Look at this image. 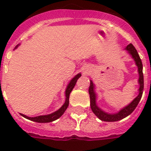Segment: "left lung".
Returning a JSON list of instances; mask_svg holds the SVG:
<instances>
[{
  "label": "left lung",
  "instance_id": "1",
  "mask_svg": "<svg viewBox=\"0 0 151 151\" xmlns=\"http://www.w3.org/2000/svg\"><path fill=\"white\" fill-rule=\"evenodd\" d=\"M127 51L129 53L132 55L133 58L135 62H136V66H138V71L139 74V93L138 96L136 97V99L132 102L130 104L124 107L122 110H121L118 113L114 114H109L107 113L103 112V110H101L98 106H96V93L94 92V85L92 83V81H90V86L88 88V93L90 95V106H91V109H92V112L94 113L96 115L97 117H99V119L104 122H117L119 120H122L129 114H131L133 112V110L136 109V107L139 103L141 99L142 95H143V86H144V82H143V63L141 61L140 57L139 55L138 52L136 51L132 44H129V45L126 47Z\"/></svg>",
  "mask_w": 151,
  "mask_h": 151
}]
</instances>
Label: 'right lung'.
<instances>
[{
  "label": "right lung",
  "instance_id": "right-lung-1",
  "mask_svg": "<svg viewBox=\"0 0 151 151\" xmlns=\"http://www.w3.org/2000/svg\"><path fill=\"white\" fill-rule=\"evenodd\" d=\"M81 73H78V75H76L74 78L70 81V82L69 83L68 86L66 88V101H65V103L63 106H62V107L58 110L55 112L52 113L51 114L48 115H43V116H38V117H27L26 115L22 114V117H24L25 118H27V119L30 120V121H33V122H38V123H48V122H54L55 120H57L58 118L61 117L62 115L63 114V113L66 111V110L67 109L69 106V97H70V94L71 91L73 90V88H74L76 85V82H77V81L78 79L81 77Z\"/></svg>",
  "mask_w": 151,
  "mask_h": 151
}]
</instances>
